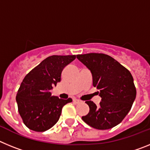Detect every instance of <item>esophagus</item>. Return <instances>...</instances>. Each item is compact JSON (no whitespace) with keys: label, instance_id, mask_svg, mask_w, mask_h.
Listing matches in <instances>:
<instances>
[{"label":"esophagus","instance_id":"1","mask_svg":"<svg viewBox=\"0 0 150 150\" xmlns=\"http://www.w3.org/2000/svg\"><path fill=\"white\" fill-rule=\"evenodd\" d=\"M73 102H74V104H79V103H81V100H78V99H74Z\"/></svg>","mask_w":150,"mask_h":150}]
</instances>
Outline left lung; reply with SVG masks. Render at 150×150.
I'll return each instance as SVG.
<instances>
[{"label": "left lung", "mask_w": 150, "mask_h": 150, "mask_svg": "<svg viewBox=\"0 0 150 150\" xmlns=\"http://www.w3.org/2000/svg\"><path fill=\"white\" fill-rule=\"evenodd\" d=\"M76 58L90 70L93 86L100 91L101 98L98 106L91 100L86 101L89 112L82 120L96 129L113 128L126 116L136 98L132 74L113 58L105 54H83L77 55Z\"/></svg>", "instance_id": "left-lung-1"}]
</instances>
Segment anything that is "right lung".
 <instances>
[{"instance_id": "right-lung-1", "label": "right lung", "mask_w": 150, "mask_h": 150, "mask_svg": "<svg viewBox=\"0 0 150 150\" xmlns=\"http://www.w3.org/2000/svg\"><path fill=\"white\" fill-rule=\"evenodd\" d=\"M76 55H52L40 62L25 76L16 95L18 110L29 129L43 132L59 121L67 100L52 96L50 90L61 81L64 67Z\"/></svg>"}]
</instances>
